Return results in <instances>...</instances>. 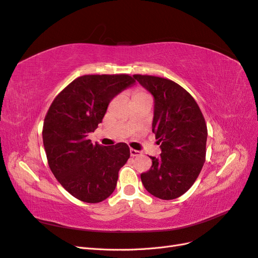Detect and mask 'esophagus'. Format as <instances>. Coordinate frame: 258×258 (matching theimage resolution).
Instances as JSON below:
<instances>
[{"mask_svg": "<svg viewBox=\"0 0 258 258\" xmlns=\"http://www.w3.org/2000/svg\"><path fill=\"white\" fill-rule=\"evenodd\" d=\"M140 155H141V152H140V151L134 150V148H131V150H130V156H131V157H136V156H140Z\"/></svg>", "mask_w": 258, "mask_h": 258, "instance_id": "obj_1", "label": "esophagus"}]
</instances>
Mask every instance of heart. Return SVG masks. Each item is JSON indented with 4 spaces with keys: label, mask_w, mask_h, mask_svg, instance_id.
I'll return each instance as SVG.
<instances>
[{
    "label": "heart",
    "mask_w": 258,
    "mask_h": 258,
    "mask_svg": "<svg viewBox=\"0 0 258 258\" xmlns=\"http://www.w3.org/2000/svg\"><path fill=\"white\" fill-rule=\"evenodd\" d=\"M144 96H147V95H146V93H145L143 90H141V89H136V90L134 91V96H132V98L144 97Z\"/></svg>",
    "instance_id": "b5f03b06"
}]
</instances>
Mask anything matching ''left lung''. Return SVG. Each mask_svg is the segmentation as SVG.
<instances>
[{
    "label": "left lung",
    "instance_id": "left-lung-1",
    "mask_svg": "<svg viewBox=\"0 0 258 258\" xmlns=\"http://www.w3.org/2000/svg\"><path fill=\"white\" fill-rule=\"evenodd\" d=\"M154 97L153 132L160 143L159 158L141 174L145 189L163 200L188 190L206 161L208 129L195 99L173 81L152 75H134Z\"/></svg>",
    "mask_w": 258,
    "mask_h": 258
}]
</instances>
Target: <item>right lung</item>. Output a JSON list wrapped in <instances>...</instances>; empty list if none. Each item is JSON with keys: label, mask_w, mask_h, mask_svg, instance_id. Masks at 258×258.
Segmentation results:
<instances>
[{"label": "right lung", "mask_w": 258, "mask_h": 258, "mask_svg": "<svg viewBox=\"0 0 258 258\" xmlns=\"http://www.w3.org/2000/svg\"><path fill=\"white\" fill-rule=\"evenodd\" d=\"M135 82L128 74L77 77L54 98L45 116L43 143L49 168L81 201L98 204L110 197L130 157L126 143L102 146L88 136L102 122L111 100Z\"/></svg>", "instance_id": "obj_1"}]
</instances>
